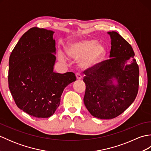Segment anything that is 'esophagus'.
Listing matches in <instances>:
<instances>
[{
  "label": "esophagus",
  "mask_w": 151,
  "mask_h": 151,
  "mask_svg": "<svg viewBox=\"0 0 151 151\" xmlns=\"http://www.w3.org/2000/svg\"><path fill=\"white\" fill-rule=\"evenodd\" d=\"M76 78H77L78 80H81L82 78L81 74L80 73H76Z\"/></svg>",
  "instance_id": "esophagus-1"
}]
</instances>
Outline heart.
<instances>
[{
	"instance_id": "b5f03b06",
	"label": "heart",
	"mask_w": 151,
	"mask_h": 151,
	"mask_svg": "<svg viewBox=\"0 0 151 151\" xmlns=\"http://www.w3.org/2000/svg\"><path fill=\"white\" fill-rule=\"evenodd\" d=\"M97 40L90 38H83L69 43L65 48L66 55L70 58L78 59V66L82 70L93 69L101 62L106 54V48ZM62 61L65 58L62 53L59 54Z\"/></svg>"
}]
</instances>
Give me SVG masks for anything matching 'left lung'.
<instances>
[{
	"label": "left lung",
	"mask_w": 151,
	"mask_h": 151,
	"mask_svg": "<svg viewBox=\"0 0 151 151\" xmlns=\"http://www.w3.org/2000/svg\"><path fill=\"white\" fill-rule=\"evenodd\" d=\"M111 37L110 58L85 70L84 102L93 116L110 119L124 112L135 100L139 88V67L132 46L116 32ZM129 59L131 63H126ZM114 78L118 83L112 84Z\"/></svg>",
	"instance_id": "1"
}]
</instances>
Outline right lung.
Returning <instances> with one entry per match:
<instances>
[{
  "instance_id": "obj_1",
  "label": "right lung",
  "mask_w": 151,
  "mask_h": 151,
  "mask_svg": "<svg viewBox=\"0 0 151 151\" xmlns=\"http://www.w3.org/2000/svg\"><path fill=\"white\" fill-rule=\"evenodd\" d=\"M53 32L33 27L26 32L9 59L8 86L16 105L32 116L49 117L60 103L63 89L76 78L73 72L53 70Z\"/></svg>"
}]
</instances>
